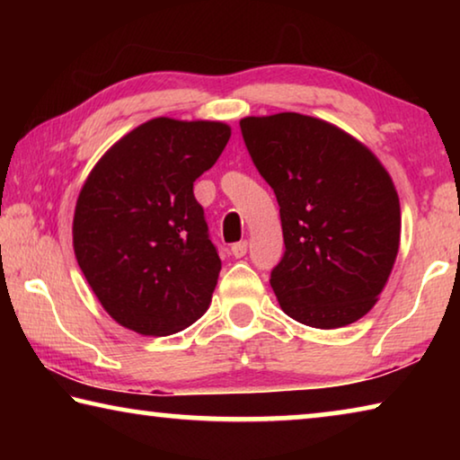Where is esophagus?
Wrapping results in <instances>:
<instances>
[{"mask_svg": "<svg viewBox=\"0 0 460 460\" xmlns=\"http://www.w3.org/2000/svg\"><path fill=\"white\" fill-rule=\"evenodd\" d=\"M247 253V241H239V243L231 245V255L233 258H243Z\"/></svg>", "mask_w": 460, "mask_h": 460, "instance_id": "obj_1", "label": "esophagus"}]
</instances>
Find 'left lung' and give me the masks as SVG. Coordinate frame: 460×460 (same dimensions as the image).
Here are the masks:
<instances>
[{
    "label": "left lung",
    "mask_w": 460,
    "mask_h": 460,
    "mask_svg": "<svg viewBox=\"0 0 460 460\" xmlns=\"http://www.w3.org/2000/svg\"><path fill=\"white\" fill-rule=\"evenodd\" d=\"M255 168L274 189L286 253L270 284L284 313L339 329L376 306L400 249V199L367 146L300 113L243 118Z\"/></svg>",
    "instance_id": "obj_1"
}]
</instances>
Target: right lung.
<instances>
[{"label":"right lung","mask_w":460,"mask_h":460,"mask_svg":"<svg viewBox=\"0 0 460 460\" xmlns=\"http://www.w3.org/2000/svg\"><path fill=\"white\" fill-rule=\"evenodd\" d=\"M229 137L223 121L155 118L118 139L84 181L75 258L105 313L126 329L166 337L211 305L221 260L192 184Z\"/></svg>","instance_id":"add662e5"}]
</instances>
